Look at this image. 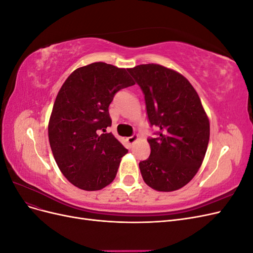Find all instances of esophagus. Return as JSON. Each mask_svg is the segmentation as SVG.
Listing matches in <instances>:
<instances>
[{"mask_svg":"<svg viewBox=\"0 0 253 253\" xmlns=\"http://www.w3.org/2000/svg\"><path fill=\"white\" fill-rule=\"evenodd\" d=\"M137 139H138V136H137V135H133V136L127 137V138H126V142H127L128 144H133Z\"/></svg>","mask_w":253,"mask_h":253,"instance_id":"esophagus-1","label":"esophagus"}]
</instances>
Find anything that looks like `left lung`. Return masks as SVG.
Wrapping results in <instances>:
<instances>
[{
	"label": "left lung",
	"instance_id": "1",
	"mask_svg": "<svg viewBox=\"0 0 253 253\" xmlns=\"http://www.w3.org/2000/svg\"><path fill=\"white\" fill-rule=\"evenodd\" d=\"M144 95L150 126L151 154L139 163L144 182L170 192L186 186L204 160L210 125L201 99L182 75L158 64L128 68Z\"/></svg>",
	"mask_w": 253,
	"mask_h": 253
}]
</instances>
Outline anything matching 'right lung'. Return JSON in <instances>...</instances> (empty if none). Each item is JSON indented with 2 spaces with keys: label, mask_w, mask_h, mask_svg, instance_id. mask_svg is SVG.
Returning a JSON list of instances; mask_svg holds the SVG:
<instances>
[{
  "label": "right lung",
  "mask_w": 253,
  "mask_h": 253,
  "mask_svg": "<svg viewBox=\"0 0 253 253\" xmlns=\"http://www.w3.org/2000/svg\"><path fill=\"white\" fill-rule=\"evenodd\" d=\"M127 70L96 62L73 72L53 104L48 138L60 171L74 186L100 190L114 180L127 150L112 133L109 105L134 85Z\"/></svg>",
  "instance_id": "right-lung-1"
}]
</instances>
